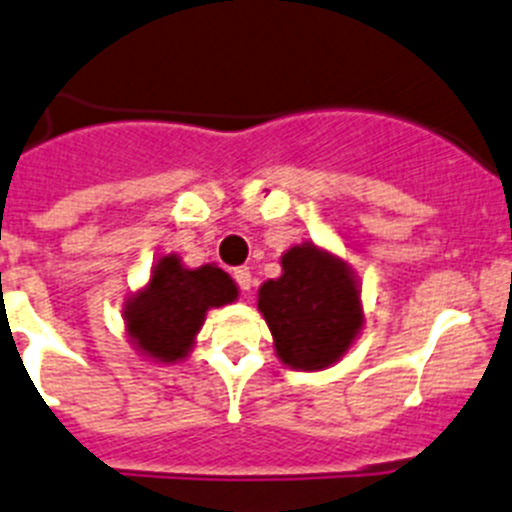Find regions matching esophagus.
<instances>
[{"label": "esophagus", "mask_w": 512, "mask_h": 512, "mask_svg": "<svg viewBox=\"0 0 512 512\" xmlns=\"http://www.w3.org/2000/svg\"><path fill=\"white\" fill-rule=\"evenodd\" d=\"M234 280H237L242 293H247V290L252 288V272L247 270V267H237V270H234Z\"/></svg>", "instance_id": "obj_1"}]
</instances>
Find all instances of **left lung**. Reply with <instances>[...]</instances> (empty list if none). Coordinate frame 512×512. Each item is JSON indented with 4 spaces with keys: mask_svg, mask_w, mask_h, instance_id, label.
<instances>
[{
    "mask_svg": "<svg viewBox=\"0 0 512 512\" xmlns=\"http://www.w3.org/2000/svg\"><path fill=\"white\" fill-rule=\"evenodd\" d=\"M280 278L257 290V310L272 333L275 353L293 371L338 364L364 331L356 272L336 252L300 242L280 257Z\"/></svg>",
    "mask_w": 512,
    "mask_h": 512,
    "instance_id": "obj_1",
    "label": "left lung"
}]
</instances>
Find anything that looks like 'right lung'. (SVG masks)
Listing matches in <instances>:
<instances>
[{
  "label": "right lung",
  "instance_id": "right-lung-1",
  "mask_svg": "<svg viewBox=\"0 0 512 512\" xmlns=\"http://www.w3.org/2000/svg\"><path fill=\"white\" fill-rule=\"evenodd\" d=\"M240 288L214 262L186 267L179 255L156 257L146 285L123 303V326L138 356L181 364L197 343L207 313L237 300Z\"/></svg>",
  "mask_w": 512,
  "mask_h": 512
}]
</instances>
